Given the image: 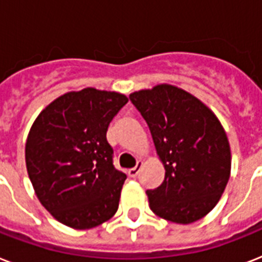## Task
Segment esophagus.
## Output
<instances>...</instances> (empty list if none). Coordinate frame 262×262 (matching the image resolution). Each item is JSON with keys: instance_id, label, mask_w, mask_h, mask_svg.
Wrapping results in <instances>:
<instances>
[{"instance_id": "1", "label": "esophagus", "mask_w": 262, "mask_h": 262, "mask_svg": "<svg viewBox=\"0 0 262 262\" xmlns=\"http://www.w3.org/2000/svg\"><path fill=\"white\" fill-rule=\"evenodd\" d=\"M143 164H144L143 160H139V162H137V166H136V167H133V168H130V170L127 171L132 178H136V177L139 175L140 170H141V167H143Z\"/></svg>"}]
</instances>
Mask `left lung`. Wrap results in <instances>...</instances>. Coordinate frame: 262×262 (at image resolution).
Instances as JSON below:
<instances>
[{
  "label": "left lung",
  "mask_w": 262,
  "mask_h": 262,
  "mask_svg": "<svg viewBox=\"0 0 262 262\" xmlns=\"http://www.w3.org/2000/svg\"><path fill=\"white\" fill-rule=\"evenodd\" d=\"M151 130L166 174L147 190L149 208L162 219L190 224L219 203L231 174V151L215 113L194 95L171 84L129 95Z\"/></svg>",
  "instance_id": "left-lung-1"
}]
</instances>
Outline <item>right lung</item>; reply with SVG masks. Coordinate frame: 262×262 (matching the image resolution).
Masks as SVG:
<instances>
[{
  "label": "right lung",
  "instance_id": "1",
  "mask_svg": "<svg viewBox=\"0 0 262 262\" xmlns=\"http://www.w3.org/2000/svg\"><path fill=\"white\" fill-rule=\"evenodd\" d=\"M126 103L114 91H71L47 104L32 123L27 171L40 204L59 223L88 230L115 215L126 175L113 164L106 133Z\"/></svg>",
  "mask_w": 262,
  "mask_h": 262
}]
</instances>
